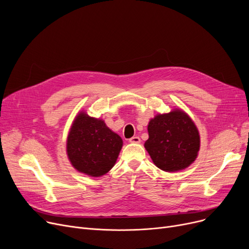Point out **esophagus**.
<instances>
[{"label": "esophagus", "instance_id": "1", "mask_svg": "<svg viewBox=\"0 0 249 249\" xmlns=\"http://www.w3.org/2000/svg\"><path fill=\"white\" fill-rule=\"evenodd\" d=\"M141 140H140V138L138 137V136H133L132 138H130L129 139V142L130 143H139Z\"/></svg>", "mask_w": 249, "mask_h": 249}]
</instances>
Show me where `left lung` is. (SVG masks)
Returning a JSON list of instances; mask_svg holds the SVG:
<instances>
[{
    "label": "left lung",
    "instance_id": "8db88e82",
    "mask_svg": "<svg viewBox=\"0 0 249 249\" xmlns=\"http://www.w3.org/2000/svg\"><path fill=\"white\" fill-rule=\"evenodd\" d=\"M148 135L144 146L154 164L162 171H180L197 159L199 131L180 110L155 116L148 124Z\"/></svg>",
    "mask_w": 249,
    "mask_h": 249
}]
</instances>
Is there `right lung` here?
I'll use <instances>...</instances> for the list:
<instances>
[{
    "instance_id": "obj_1",
    "label": "right lung",
    "mask_w": 249,
    "mask_h": 249,
    "mask_svg": "<svg viewBox=\"0 0 249 249\" xmlns=\"http://www.w3.org/2000/svg\"><path fill=\"white\" fill-rule=\"evenodd\" d=\"M122 145L121 137L111 131L104 121L81 113L71 128L67 151L78 172L101 177L114 166Z\"/></svg>"
}]
</instances>
